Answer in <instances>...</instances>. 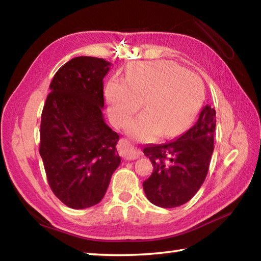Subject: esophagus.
I'll return each mask as SVG.
<instances>
[{"label":"esophagus","mask_w":261,"mask_h":261,"mask_svg":"<svg viewBox=\"0 0 261 261\" xmlns=\"http://www.w3.org/2000/svg\"><path fill=\"white\" fill-rule=\"evenodd\" d=\"M120 153L126 160H136L140 155V151L137 149L130 141L126 139H121L120 141Z\"/></svg>","instance_id":"obj_1"}]
</instances>
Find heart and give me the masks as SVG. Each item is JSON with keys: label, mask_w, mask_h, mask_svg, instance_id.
<instances>
[{"label": "heart", "mask_w": 261, "mask_h": 261, "mask_svg": "<svg viewBox=\"0 0 261 261\" xmlns=\"http://www.w3.org/2000/svg\"><path fill=\"white\" fill-rule=\"evenodd\" d=\"M109 116L122 126L140 108L141 113L126 125L127 134L138 140H152L161 134L173 137L193 121L204 90L200 78L170 62H140L126 70L124 82L110 79L106 88Z\"/></svg>", "instance_id": "1"}]
</instances>
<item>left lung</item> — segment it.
Returning a JSON list of instances; mask_svg holds the SVG:
<instances>
[{
	"mask_svg": "<svg viewBox=\"0 0 261 261\" xmlns=\"http://www.w3.org/2000/svg\"><path fill=\"white\" fill-rule=\"evenodd\" d=\"M215 123V110L206 105L191 129L177 139L144 148L153 165L152 175L143 183L152 204L173 208L188 202L198 192L214 151Z\"/></svg>",
	"mask_w": 261,
	"mask_h": 261,
	"instance_id": "left-lung-1",
	"label": "left lung"
}]
</instances>
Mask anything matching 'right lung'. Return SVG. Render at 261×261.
<instances>
[{"label":"right lung","instance_id":"obj_1","mask_svg":"<svg viewBox=\"0 0 261 261\" xmlns=\"http://www.w3.org/2000/svg\"><path fill=\"white\" fill-rule=\"evenodd\" d=\"M110 62L91 56L70 60L50 83L40 125V155L48 184L70 208L102 200L120 166V136L106 124L103 78Z\"/></svg>","mask_w":261,"mask_h":261}]
</instances>
